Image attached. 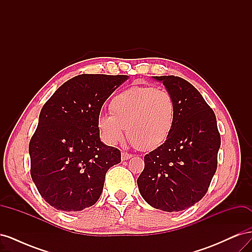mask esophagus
Returning a JSON list of instances; mask_svg holds the SVG:
<instances>
[{
  "label": "esophagus",
  "mask_w": 252,
  "mask_h": 252,
  "mask_svg": "<svg viewBox=\"0 0 252 252\" xmlns=\"http://www.w3.org/2000/svg\"><path fill=\"white\" fill-rule=\"evenodd\" d=\"M132 158V155H130V154H128V152H122V159H128V158Z\"/></svg>",
  "instance_id": "obj_1"
}]
</instances>
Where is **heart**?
Masks as SVG:
<instances>
[{
	"instance_id": "b5f03b06",
	"label": "heart",
	"mask_w": 252,
	"mask_h": 252,
	"mask_svg": "<svg viewBox=\"0 0 252 252\" xmlns=\"http://www.w3.org/2000/svg\"><path fill=\"white\" fill-rule=\"evenodd\" d=\"M110 114L98 119L104 140L116 144L124 138L142 151L158 148L168 139L177 117V102L166 89L132 86L112 98Z\"/></svg>"
}]
</instances>
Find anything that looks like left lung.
Listing matches in <instances>:
<instances>
[{"instance_id":"obj_1","label":"left lung","mask_w":252,"mask_h":252,"mask_svg":"<svg viewBox=\"0 0 252 252\" xmlns=\"http://www.w3.org/2000/svg\"><path fill=\"white\" fill-rule=\"evenodd\" d=\"M156 79L174 96L177 117L168 139L144 157L138 186L152 207L181 211L208 191L218 167L220 135L215 112L193 85L174 75Z\"/></svg>"}]
</instances>
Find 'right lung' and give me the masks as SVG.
Returning <instances> with one entry per match:
<instances>
[{
  "instance_id": "right-lung-1",
  "label": "right lung",
  "mask_w": 252,
  "mask_h": 252,
  "mask_svg": "<svg viewBox=\"0 0 252 252\" xmlns=\"http://www.w3.org/2000/svg\"><path fill=\"white\" fill-rule=\"evenodd\" d=\"M128 75L80 74L44 104L29 142L30 174L52 207L81 211L96 203L121 151L100 140L102 106Z\"/></svg>"
}]
</instances>
